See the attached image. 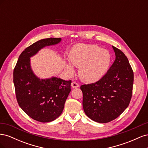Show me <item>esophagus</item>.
<instances>
[{"label": "esophagus", "instance_id": "obj_1", "mask_svg": "<svg viewBox=\"0 0 148 148\" xmlns=\"http://www.w3.org/2000/svg\"><path fill=\"white\" fill-rule=\"evenodd\" d=\"M71 87H72L73 88H78V87H79V84L76 82H72L71 83Z\"/></svg>", "mask_w": 148, "mask_h": 148}]
</instances>
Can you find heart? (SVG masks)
<instances>
[{"mask_svg": "<svg viewBox=\"0 0 148 148\" xmlns=\"http://www.w3.org/2000/svg\"><path fill=\"white\" fill-rule=\"evenodd\" d=\"M69 59L71 65L79 67L80 79L88 83L97 82L104 77L111 62L108 51L102 50L96 45L84 44H78L71 49ZM65 68L70 74L74 73L70 64H66Z\"/></svg>", "mask_w": 148, "mask_h": 148, "instance_id": "heart-1", "label": "heart"}]
</instances>
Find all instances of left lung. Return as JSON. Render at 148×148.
Returning a JSON list of instances; mask_svg holds the SVG:
<instances>
[{"mask_svg": "<svg viewBox=\"0 0 148 148\" xmlns=\"http://www.w3.org/2000/svg\"><path fill=\"white\" fill-rule=\"evenodd\" d=\"M112 47L115 60L106 74L99 81L80 87L84 112L98 123L117 118L128 107L132 96L133 70L124 53Z\"/></svg>", "mask_w": 148, "mask_h": 148, "instance_id": "left-lung-1", "label": "left lung"}]
</instances>
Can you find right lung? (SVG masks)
Wrapping results in <instances>:
<instances>
[{
    "label": "right lung",
    "instance_id": "right-lung-1",
    "mask_svg": "<svg viewBox=\"0 0 148 148\" xmlns=\"http://www.w3.org/2000/svg\"><path fill=\"white\" fill-rule=\"evenodd\" d=\"M61 38H47L34 42L21 52L13 70V83L18 103L31 118L50 122L59 117L71 91V80L57 77L40 79L33 73L30 57L46 46L56 45Z\"/></svg>",
    "mask_w": 148,
    "mask_h": 148
}]
</instances>
